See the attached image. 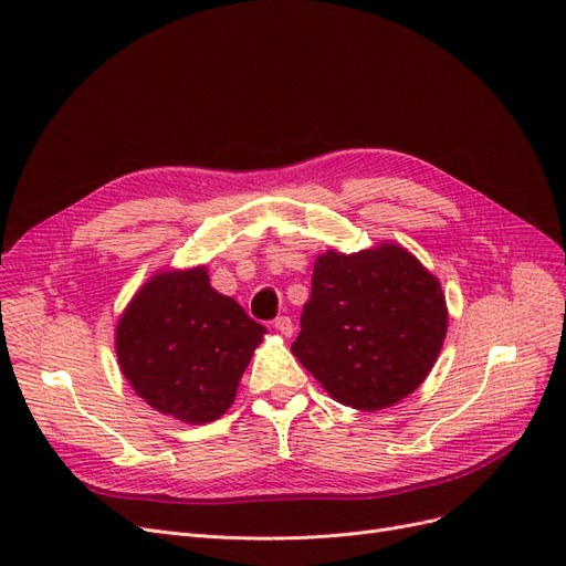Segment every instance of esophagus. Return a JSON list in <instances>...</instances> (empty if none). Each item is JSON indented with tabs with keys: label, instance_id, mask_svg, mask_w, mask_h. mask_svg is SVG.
<instances>
[{
	"label": "esophagus",
	"instance_id": "1",
	"mask_svg": "<svg viewBox=\"0 0 566 566\" xmlns=\"http://www.w3.org/2000/svg\"><path fill=\"white\" fill-rule=\"evenodd\" d=\"M273 328H276L283 335H287V337L295 333V325H293V318H290V316H279L276 321H273Z\"/></svg>",
	"mask_w": 566,
	"mask_h": 566
}]
</instances>
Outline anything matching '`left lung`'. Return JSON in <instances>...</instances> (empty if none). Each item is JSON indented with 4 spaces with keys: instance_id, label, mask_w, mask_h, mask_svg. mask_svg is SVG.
Masks as SVG:
<instances>
[{
    "instance_id": "obj_1",
    "label": "left lung",
    "mask_w": 566,
    "mask_h": 566,
    "mask_svg": "<svg viewBox=\"0 0 566 566\" xmlns=\"http://www.w3.org/2000/svg\"><path fill=\"white\" fill-rule=\"evenodd\" d=\"M293 354L339 403L380 410L413 394L447 337L439 281L399 245L325 252Z\"/></svg>"
}]
</instances>
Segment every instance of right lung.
I'll use <instances>...</instances> for the list:
<instances>
[{"instance_id":"obj_1","label":"right lung","mask_w":566,"mask_h":566,"mask_svg":"<svg viewBox=\"0 0 566 566\" xmlns=\"http://www.w3.org/2000/svg\"><path fill=\"white\" fill-rule=\"evenodd\" d=\"M266 333L212 290L208 271L150 279L117 323V361L139 397L165 416L200 424L227 413Z\"/></svg>"}]
</instances>
